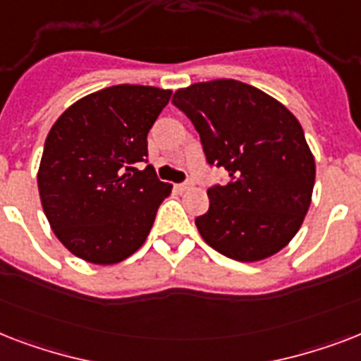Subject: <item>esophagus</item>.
Returning <instances> with one entry per match:
<instances>
[{"label": "esophagus", "instance_id": "esophagus-1", "mask_svg": "<svg viewBox=\"0 0 361 361\" xmlns=\"http://www.w3.org/2000/svg\"><path fill=\"white\" fill-rule=\"evenodd\" d=\"M189 189H192V181H183V183H178V185H176V191L180 192L189 191Z\"/></svg>", "mask_w": 361, "mask_h": 361}]
</instances>
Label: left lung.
I'll use <instances>...</instances> for the list:
<instances>
[{"label": "left lung", "instance_id": "1", "mask_svg": "<svg viewBox=\"0 0 361 361\" xmlns=\"http://www.w3.org/2000/svg\"><path fill=\"white\" fill-rule=\"evenodd\" d=\"M174 106L192 121L209 164L231 181L208 189L197 228L221 255L257 262L279 252L300 231L314 185V157L296 116L243 82L181 87Z\"/></svg>", "mask_w": 361, "mask_h": 361}]
</instances>
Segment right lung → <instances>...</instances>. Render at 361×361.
Instances as JSON below:
<instances>
[{
    "mask_svg": "<svg viewBox=\"0 0 361 361\" xmlns=\"http://www.w3.org/2000/svg\"><path fill=\"white\" fill-rule=\"evenodd\" d=\"M170 90L120 84L71 104L44 142L37 185L48 223L75 257L118 264L138 251L172 191L146 163L147 133Z\"/></svg>",
    "mask_w": 361,
    "mask_h": 361,
    "instance_id": "obj_1",
    "label": "right lung"
}]
</instances>
